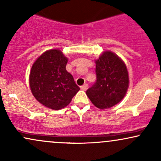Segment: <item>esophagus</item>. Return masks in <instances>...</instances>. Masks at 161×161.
I'll return each mask as SVG.
<instances>
[{
    "instance_id": "34e87169",
    "label": "esophagus",
    "mask_w": 161,
    "mask_h": 161,
    "mask_svg": "<svg viewBox=\"0 0 161 161\" xmlns=\"http://www.w3.org/2000/svg\"><path fill=\"white\" fill-rule=\"evenodd\" d=\"M87 88H88V84H85L81 86V89L83 90V91H86Z\"/></svg>"
}]
</instances>
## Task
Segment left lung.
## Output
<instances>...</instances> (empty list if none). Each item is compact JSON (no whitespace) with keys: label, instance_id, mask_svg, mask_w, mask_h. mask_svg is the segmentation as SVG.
I'll use <instances>...</instances> for the list:
<instances>
[{"label":"left lung","instance_id":"8db88e82","mask_svg":"<svg viewBox=\"0 0 161 161\" xmlns=\"http://www.w3.org/2000/svg\"><path fill=\"white\" fill-rule=\"evenodd\" d=\"M96 82L86 91L99 109L114 106L124 97L129 88V74L124 62L111 51H105L95 61Z\"/></svg>","mask_w":161,"mask_h":161}]
</instances>
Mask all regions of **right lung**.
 Wrapping results in <instances>:
<instances>
[{"label":"right lung","instance_id":"obj_1","mask_svg":"<svg viewBox=\"0 0 161 161\" xmlns=\"http://www.w3.org/2000/svg\"><path fill=\"white\" fill-rule=\"evenodd\" d=\"M67 61L61 51L51 49L42 53L32 66L31 91L37 101L47 108H65L80 89L73 75L66 71Z\"/></svg>","mask_w":161,"mask_h":161}]
</instances>
